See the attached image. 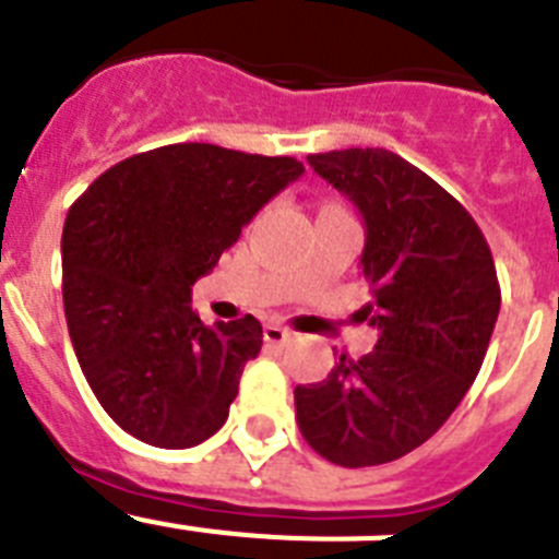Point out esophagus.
<instances>
[{
    "mask_svg": "<svg viewBox=\"0 0 559 559\" xmlns=\"http://www.w3.org/2000/svg\"><path fill=\"white\" fill-rule=\"evenodd\" d=\"M263 338L269 341V344H274V347H285V344H290V341H294V333L285 328H280V324H265Z\"/></svg>",
    "mask_w": 559,
    "mask_h": 559,
    "instance_id": "1",
    "label": "esophagus"
}]
</instances>
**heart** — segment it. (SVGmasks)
I'll return each instance as SVG.
<instances>
[{"label": "heart", "mask_w": 559, "mask_h": 559, "mask_svg": "<svg viewBox=\"0 0 559 559\" xmlns=\"http://www.w3.org/2000/svg\"><path fill=\"white\" fill-rule=\"evenodd\" d=\"M324 206H338V204H324Z\"/></svg>", "instance_id": "obj_1"}]
</instances>
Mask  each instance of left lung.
Segmentation results:
<instances>
[{
  "label": "left lung",
  "instance_id": "left-lung-1",
  "mask_svg": "<svg viewBox=\"0 0 559 559\" xmlns=\"http://www.w3.org/2000/svg\"><path fill=\"white\" fill-rule=\"evenodd\" d=\"M324 181L367 224L360 269L380 330L358 360L341 355L296 386V423L319 456L372 467L406 456L445 426L487 355L501 285L473 215L431 176L383 147L310 153Z\"/></svg>",
  "mask_w": 559,
  "mask_h": 559
}]
</instances>
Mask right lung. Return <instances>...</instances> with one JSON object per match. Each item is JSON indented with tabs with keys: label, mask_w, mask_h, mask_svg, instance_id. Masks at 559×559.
<instances>
[{
	"label": "right lung",
	"mask_w": 559,
	"mask_h": 559,
	"mask_svg": "<svg viewBox=\"0 0 559 559\" xmlns=\"http://www.w3.org/2000/svg\"><path fill=\"white\" fill-rule=\"evenodd\" d=\"M302 173L294 156L179 142L117 162L69 206V338L122 431L176 451L224 426L263 328L254 316L206 328L192 310V283Z\"/></svg>",
	"instance_id": "add662e5"
}]
</instances>
